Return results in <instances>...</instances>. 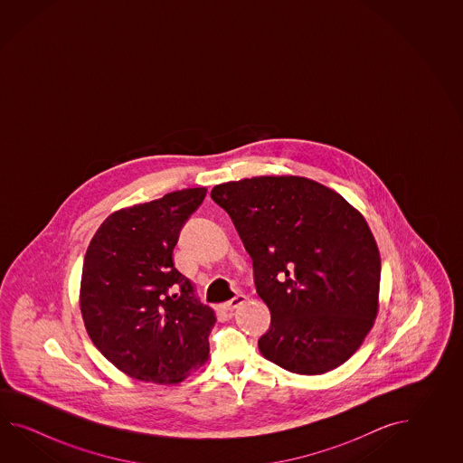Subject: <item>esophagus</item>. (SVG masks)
I'll list each match as a JSON object with an SVG mask.
<instances>
[{
	"instance_id": "1",
	"label": "esophagus",
	"mask_w": 463,
	"mask_h": 463,
	"mask_svg": "<svg viewBox=\"0 0 463 463\" xmlns=\"http://www.w3.org/2000/svg\"><path fill=\"white\" fill-rule=\"evenodd\" d=\"M245 295H236L235 298H232L227 303H223L222 309H223V311H232V309H235V307H238L241 303H245Z\"/></svg>"
}]
</instances>
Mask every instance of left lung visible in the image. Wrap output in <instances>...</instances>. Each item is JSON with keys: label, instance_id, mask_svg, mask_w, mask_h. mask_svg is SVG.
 <instances>
[{"label": "left lung", "instance_id": "obj_1", "mask_svg": "<svg viewBox=\"0 0 463 463\" xmlns=\"http://www.w3.org/2000/svg\"><path fill=\"white\" fill-rule=\"evenodd\" d=\"M227 212L271 313L260 353L289 373L325 374L363 345L379 309L381 256L364 217L305 177L222 184Z\"/></svg>", "mask_w": 463, "mask_h": 463}]
</instances>
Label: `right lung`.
<instances>
[{
  "label": "right lung",
  "instance_id": "add662e5",
  "mask_svg": "<svg viewBox=\"0 0 463 463\" xmlns=\"http://www.w3.org/2000/svg\"><path fill=\"white\" fill-rule=\"evenodd\" d=\"M207 188H185L109 215L92 236L80 278L90 341L122 373L177 384L208 359L215 313L174 266L180 230Z\"/></svg>",
  "mask_w": 463,
  "mask_h": 463
}]
</instances>
